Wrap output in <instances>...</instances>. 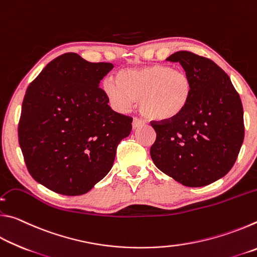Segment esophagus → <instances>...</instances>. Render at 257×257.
<instances>
[{"label": "esophagus", "mask_w": 257, "mask_h": 257, "mask_svg": "<svg viewBox=\"0 0 257 257\" xmlns=\"http://www.w3.org/2000/svg\"><path fill=\"white\" fill-rule=\"evenodd\" d=\"M143 124H144V122H143V121H142L141 119L135 118V119L133 120V128H134V129H137V128H139V127H142Z\"/></svg>", "instance_id": "esophagus-1"}]
</instances>
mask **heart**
Instances as JSON below:
<instances>
[{
	"mask_svg": "<svg viewBox=\"0 0 257 257\" xmlns=\"http://www.w3.org/2000/svg\"><path fill=\"white\" fill-rule=\"evenodd\" d=\"M102 87L115 110L127 111L138 102L143 114L155 121L178 118L188 105L193 92L185 71L160 64L121 70L116 80L105 78Z\"/></svg>",
	"mask_w": 257,
	"mask_h": 257,
	"instance_id": "b5f03b06",
	"label": "heart"
}]
</instances>
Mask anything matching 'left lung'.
I'll use <instances>...</instances> for the list:
<instances>
[{
  "mask_svg": "<svg viewBox=\"0 0 257 257\" xmlns=\"http://www.w3.org/2000/svg\"><path fill=\"white\" fill-rule=\"evenodd\" d=\"M193 92L185 111L170 121H152L156 139L151 158L165 175L187 187L224 177L236 162L245 135L242 104L229 76L212 60L179 51Z\"/></svg>",
  "mask_w": 257,
  "mask_h": 257,
  "instance_id": "obj_1",
  "label": "left lung"
}]
</instances>
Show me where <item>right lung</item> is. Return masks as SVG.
<instances>
[{
    "label": "right lung",
    "instance_id": "add662e5",
    "mask_svg": "<svg viewBox=\"0 0 257 257\" xmlns=\"http://www.w3.org/2000/svg\"><path fill=\"white\" fill-rule=\"evenodd\" d=\"M76 53L58 56L28 86L18 137L25 163L37 182L78 196L105 177L133 118L112 110L99 81L112 70Z\"/></svg>",
    "mask_w": 257,
    "mask_h": 257
}]
</instances>
